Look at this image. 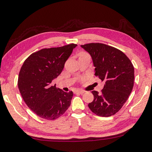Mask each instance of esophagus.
Listing matches in <instances>:
<instances>
[{"label":"esophagus","instance_id":"34e87169","mask_svg":"<svg viewBox=\"0 0 152 152\" xmlns=\"http://www.w3.org/2000/svg\"><path fill=\"white\" fill-rule=\"evenodd\" d=\"M85 92V91L83 90H76L74 91V93H79V94H83Z\"/></svg>","mask_w":152,"mask_h":152}]
</instances>
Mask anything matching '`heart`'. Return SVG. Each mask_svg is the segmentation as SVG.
I'll return each instance as SVG.
<instances>
[{
	"label": "heart",
	"mask_w": 152,
	"mask_h": 152,
	"mask_svg": "<svg viewBox=\"0 0 152 152\" xmlns=\"http://www.w3.org/2000/svg\"><path fill=\"white\" fill-rule=\"evenodd\" d=\"M90 58V56L86 52H81L79 54V58Z\"/></svg>",
	"instance_id": "heart-1"
}]
</instances>
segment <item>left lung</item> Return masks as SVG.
I'll return each instance as SVG.
<instances>
[{
	"label": "left lung",
	"mask_w": 152,
	"mask_h": 152,
	"mask_svg": "<svg viewBox=\"0 0 152 152\" xmlns=\"http://www.w3.org/2000/svg\"><path fill=\"white\" fill-rule=\"evenodd\" d=\"M92 57L95 76L105 82L99 93L94 90V100L88 104L93 113L102 117L114 115L128 100L134 86V68L120 50L102 43L81 45Z\"/></svg>",
	"instance_id": "left-lung-1"
}]
</instances>
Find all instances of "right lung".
<instances>
[{
	"instance_id": "1",
	"label": "right lung",
	"mask_w": 152,
	"mask_h": 152,
	"mask_svg": "<svg viewBox=\"0 0 152 152\" xmlns=\"http://www.w3.org/2000/svg\"><path fill=\"white\" fill-rule=\"evenodd\" d=\"M76 46L70 44L42 49L29 56L22 66L18 80L19 91L29 108L43 119H57L70 106L73 92H64L52 84V81L62 72Z\"/></svg>"
}]
</instances>
